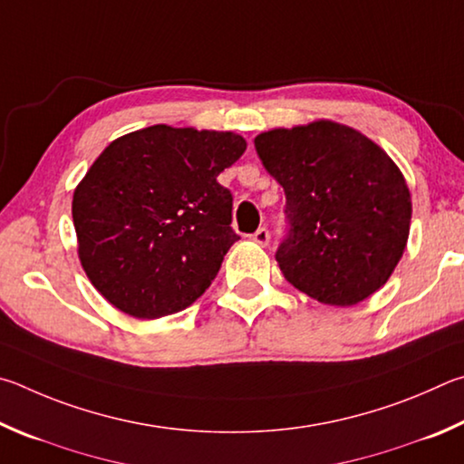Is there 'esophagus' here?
Here are the masks:
<instances>
[{"mask_svg": "<svg viewBox=\"0 0 464 464\" xmlns=\"http://www.w3.org/2000/svg\"><path fill=\"white\" fill-rule=\"evenodd\" d=\"M269 230L266 227H258V230L253 234V242H256L258 246H266L269 245Z\"/></svg>", "mask_w": 464, "mask_h": 464, "instance_id": "1", "label": "esophagus"}]
</instances>
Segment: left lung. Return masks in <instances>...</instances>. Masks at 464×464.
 <instances>
[{
  "label": "left lung",
  "instance_id": "left-lung-1",
  "mask_svg": "<svg viewBox=\"0 0 464 464\" xmlns=\"http://www.w3.org/2000/svg\"><path fill=\"white\" fill-rule=\"evenodd\" d=\"M255 146L285 189L291 230L277 263L291 285L336 307L361 304L383 287L411 224V193L393 159L332 120L266 130Z\"/></svg>",
  "mask_w": 464,
  "mask_h": 464
}]
</instances>
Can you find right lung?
<instances>
[{
	"label": "right lung",
	"instance_id": "1",
	"mask_svg": "<svg viewBox=\"0 0 464 464\" xmlns=\"http://www.w3.org/2000/svg\"><path fill=\"white\" fill-rule=\"evenodd\" d=\"M237 132L154 124L110 142L72 191L81 266L116 310L157 320L203 295L238 234L218 175Z\"/></svg>",
	"mask_w": 464,
	"mask_h": 464
}]
</instances>
